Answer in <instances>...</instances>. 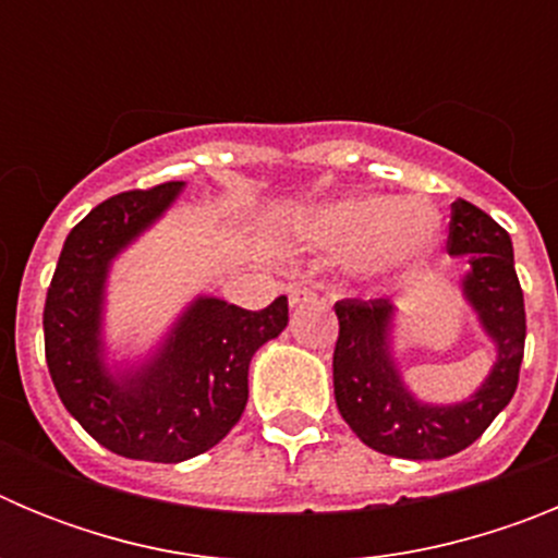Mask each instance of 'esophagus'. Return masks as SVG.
Segmentation results:
<instances>
[{"instance_id":"1","label":"esophagus","mask_w":558,"mask_h":558,"mask_svg":"<svg viewBox=\"0 0 558 558\" xmlns=\"http://www.w3.org/2000/svg\"><path fill=\"white\" fill-rule=\"evenodd\" d=\"M288 302H290V307H302V304L318 302V293H315L313 288H290Z\"/></svg>"}]
</instances>
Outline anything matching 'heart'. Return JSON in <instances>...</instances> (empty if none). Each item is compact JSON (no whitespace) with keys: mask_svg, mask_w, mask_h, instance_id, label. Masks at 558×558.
I'll return each mask as SVG.
<instances>
[{"mask_svg":"<svg viewBox=\"0 0 558 558\" xmlns=\"http://www.w3.org/2000/svg\"><path fill=\"white\" fill-rule=\"evenodd\" d=\"M441 215L427 198L349 195L307 211L302 231L310 243L335 254H354L363 274L405 268L441 243Z\"/></svg>","mask_w":558,"mask_h":558,"instance_id":"b5f03b06","label":"heart"}]
</instances>
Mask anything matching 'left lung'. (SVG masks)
Here are the masks:
<instances>
[{
	"mask_svg": "<svg viewBox=\"0 0 558 558\" xmlns=\"http://www.w3.org/2000/svg\"><path fill=\"white\" fill-rule=\"evenodd\" d=\"M447 251L470 263L461 282L463 299L497 352L489 377L463 402L430 405L408 391L391 352L397 313L391 299H343L335 304L340 324L332 354L335 402L354 436L383 456L438 461L466 450L509 405L520 383L525 304L509 231L475 204L458 198Z\"/></svg>",
	"mask_w": 558,
	"mask_h": 558,
	"instance_id": "8db88e82",
	"label": "left lung"
}]
</instances>
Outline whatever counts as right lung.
<instances>
[{"label":"right lung","instance_id":"add662e5","mask_svg":"<svg viewBox=\"0 0 558 558\" xmlns=\"http://www.w3.org/2000/svg\"><path fill=\"white\" fill-rule=\"evenodd\" d=\"M184 181L120 192L69 231L44 304V352L63 408L122 458L179 463L223 441L248 402L254 352L288 327V295L259 313L198 295L140 366L111 368L102 304L111 263Z\"/></svg>","mask_w":558,"mask_h":558}]
</instances>
